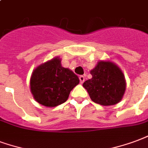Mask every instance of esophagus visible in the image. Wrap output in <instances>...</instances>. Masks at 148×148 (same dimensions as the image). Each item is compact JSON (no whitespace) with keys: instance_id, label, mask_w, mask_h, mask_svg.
I'll return each mask as SVG.
<instances>
[{"instance_id":"esophagus-1","label":"esophagus","mask_w":148,"mask_h":148,"mask_svg":"<svg viewBox=\"0 0 148 148\" xmlns=\"http://www.w3.org/2000/svg\"><path fill=\"white\" fill-rule=\"evenodd\" d=\"M79 79L80 84H83V83H84V80H85V76H84V75H79Z\"/></svg>"}]
</instances>
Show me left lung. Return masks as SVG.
Wrapping results in <instances>:
<instances>
[{
  "label": "left lung",
  "mask_w": 148,
  "mask_h": 148,
  "mask_svg": "<svg viewBox=\"0 0 148 148\" xmlns=\"http://www.w3.org/2000/svg\"><path fill=\"white\" fill-rule=\"evenodd\" d=\"M92 78L84 83L91 100L102 106L119 102L125 90L126 83L121 70L110 61H99L90 71Z\"/></svg>",
  "instance_id": "left-lung-1"
}]
</instances>
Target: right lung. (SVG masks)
Here are the masks:
<instances>
[{
    "label": "right lung",
    "instance_id": "1",
    "mask_svg": "<svg viewBox=\"0 0 148 148\" xmlns=\"http://www.w3.org/2000/svg\"><path fill=\"white\" fill-rule=\"evenodd\" d=\"M79 83L78 76L61 66L58 58L41 64L31 78V90L41 105L54 107L66 102L71 90Z\"/></svg>",
    "mask_w": 148,
    "mask_h": 148
}]
</instances>
